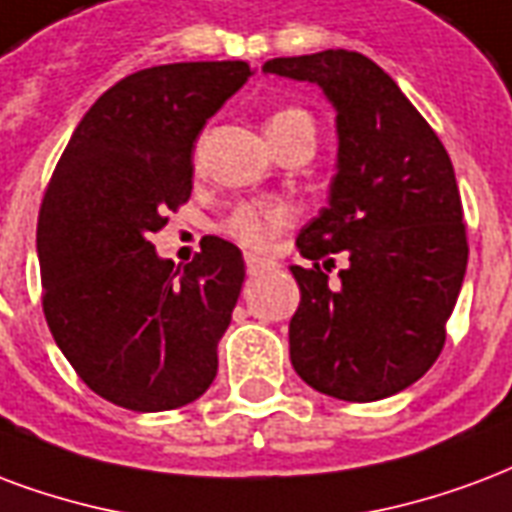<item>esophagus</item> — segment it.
<instances>
[{
    "label": "esophagus",
    "instance_id": "esophagus-1",
    "mask_svg": "<svg viewBox=\"0 0 512 512\" xmlns=\"http://www.w3.org/2000/svg\"><path fill=\"white\" fill-rule=\"evenodd\" d=\"M246 268H249V274H260V271H266V268H274V263L260 255H246Z\"/></svg>",
    "mask_w": 512,
    "mask_h": 512
}]
</instances>
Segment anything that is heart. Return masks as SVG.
Returning a JSON list of instances; mask_svg holds the SVG:
<instances>
[{
  "label": "heart",
  "instance_id": "1",
  "mask_svg": "<svg viewBox=\"0 0 512 512\" xmlns=\"http://www.w3.org/2000/svg\"><path fill=\"white\" fill-rule=\"evenodd\" d=\"M290 124H306L312 127V119L298 108H287V111L274 113L268 119L266 130L274 127H290ZM293 222V208L287 203H276V200H260V203H246L238 206L230 217L222 222V233L238 241L241 246L249 249H263L271 238L285 230Z\"/></svg>",
  "mask_w": 512,
  "mask_h": 512
}]
</instances>
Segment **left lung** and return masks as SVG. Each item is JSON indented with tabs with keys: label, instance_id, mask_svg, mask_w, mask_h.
<instances>
[{
	"label": "left lung",
	"instance_id": "8db88e82",
	"mask_svg": "<svg viewBox=\"0 0 512 512\" xmlns=\"http://www.w3.org/2000/svg\"><path fill=\"white\" fill-rule=\"evenodd\" d=\"M266 75L317 86L336 111V176L328 206L298 233L312 268L290 266L301 304L290 361L314 391L377 401L410 388L445 344L467 274L456 173L437 132L391 75L355 51L279 56ZM333 251L343 285H327Z\"/></svg>",
	"mask_w": 512,
	"mask_h": 512
}]
</instances>
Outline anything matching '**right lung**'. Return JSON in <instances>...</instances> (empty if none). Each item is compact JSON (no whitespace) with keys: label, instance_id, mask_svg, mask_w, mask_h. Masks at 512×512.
Here are the masks:
<instances>
[{"label":"right lung","instance_id":"obj_1","mask_svg":"<svg viewBox=\"0 0 512 512\" xmlns=\"http://www.w3.org/2000/svg\"><path fill=\"white\" fill-rule=\"evenodd\" d=\"M249 75L246 62H179L121 78L75 127L45 192V320L78 377L124 410H176L217 377L244 255L206 236L181 271L149 236L189 200L195 140Z\"/></svg>","mask_w":512,"mask_h":512}]
</instances>
